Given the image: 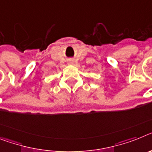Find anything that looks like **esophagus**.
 <instances>
[{
  "label": "esophagus",
  "mask_w": 152,
  "mask_h": 152,
  "mask_svg": "<svg viewBox=\"0 0 152 152\" xmlns=\"http://www.w3.org/2000/svg\"><path fill=\"white\" fill-rule=\"evenodd\" d=\"M73 63H74V61L73 60H70L69 62H68V64H71V65L73 64Z\"/></svg>",
  "instance_id": "34e87169"
}]
</instances>
